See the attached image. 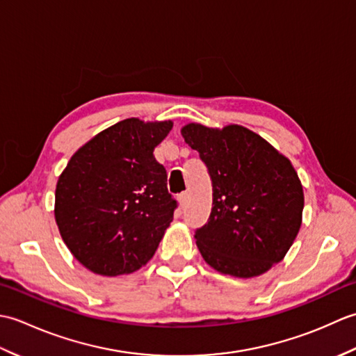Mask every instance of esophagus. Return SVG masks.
Returning a JSON list of instances; mask_svg holds the SVG:
<instances>
[{
  "mask_svg": "<svg viewBox=\"0 0 356 356\" xmlns=\"http://www.w3.org/2000/svg\"><path fill=\"white\" fill-rule=\"evenodd\" d=\"M177 200H179V205H180V208H185V207H186V203H188V194H186V193L180 194L179 197H177Z\"/></svg>",
  "mask_w": 356,
  "mask_h": 356,
  "instance_id": "esophagus-1",
  "label": "esophagus"
}]
</instances>
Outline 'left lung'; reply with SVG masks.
Listing matches in <instances>:
<instances>
[{"mask_svg":"<svg viewBox=\"0 0 356 356\" xmlns=\"http://www.w3.org/2000/svg\"><path fill=\"white\" fill-rule=\"evenodd\" d=\"M213 180V209L195 231L199 251L225 275L252 278L284 259L303 220L305 194L291 161L237 124L182 127Z\"/></svg>","mask_w":356,"mask_h":356,"instance_id":"left-lung-1","label":"left lung"}]
</instances>
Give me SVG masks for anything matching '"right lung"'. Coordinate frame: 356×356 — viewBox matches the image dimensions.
Here are the masks:
<instances>
[{"instance_id": "obj_1", "label": "right lung", "mask_w": 356, "mask_h": 356, "mask_svg": "<svg viewBox=\"0 0 356 356\" xmlns=\"http://www.w3.org/2000/svg\"><path fill=\"white\" fill-rule=\"evenodd\" d=\"M171 128L172 120H120L84 143L59 176V234L95 274L116 277L145 266L172 222L176 200L153 154Z\"/></svg>"}]
</instances>
